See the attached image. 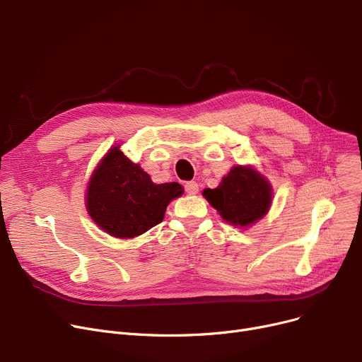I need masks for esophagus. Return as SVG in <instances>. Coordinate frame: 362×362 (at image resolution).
Listing matches in <instances>:
<instances>
[{"label": "esophagus", "instance_id": "1", "mask_svg": "<svg viewBox=\"0 0 362 362\" xmlns=\"http://www.w3.org/2000/svg\"><path fill=\"white\" fill-rule=\"evenodd\" d=\"M185 192L189 194V195H195L198 194V183L191 180V182H185Z\"/></svg>", "mask_w": 362, "mask_h": 362}]
</instances>
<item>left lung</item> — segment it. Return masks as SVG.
Here are the masks:
<instances>
[{"label": "left lung", "instance_id": "1", "mask_svg": "<svg viewBox=\"0 0 362 362\" xmlns=\"http://www.w3.org/2000/svg\"><path fill=\"white\" fill-rule=\"evenodd\" d=\"M220 216L235 226L246 227L269 211L272 187L251 167H233L216 189L202 192Z\"/></svg>", "mask_w": 362, "mask_h": 362}]
</instances>
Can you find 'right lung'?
<instances>
[{
	"label": "right lung",
	"instance_id": "1",
	"mask_svg": "<svg viewBox=\"0 0 362 362\" xmlns=\"http://www.w3.org/2000/svg\"><path fill=\"white\" fill-rule=\"evenodd\" d=\"M179 195V183L156 185L139 164L112 146L89 182L86 208L103 230L129 239L161 223L168 202Z\"/></svg>",
	"mask_w": 362,
	"mask_h": 362
}]
</instances>
